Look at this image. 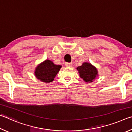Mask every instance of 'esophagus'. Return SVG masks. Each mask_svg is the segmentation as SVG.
I'll return each mask as SVG.
<instances>
[{
    "instance_id": "esophagus-1",
    "label": "esophagus",
    "mask_w": 132,
    "mask_h": 132,
    "mask_svg": "<svg viewBox=\"0 0 132 132\" xmlns=\"http://www.w3.org/2000/svg\"><path fill=\"white\" fill-rule=\"evenodd\" d=\"M65 65L67 67H71V66H72V63H66Z\"/></svg>"
}]
</instances>
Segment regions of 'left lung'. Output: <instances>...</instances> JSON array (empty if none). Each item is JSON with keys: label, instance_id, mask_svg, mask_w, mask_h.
I'll list each match as a JSON object with an SVG mask.
<instances>
[{"label": "left lung", "instance_id": "8db88e82", "mask_svg": "<svg viewBox=\"0 0 132 132\" xmlns=\"http://www.w3.org/2000/svg\"><path fill=\"white\" fill-rule=\"evenodd\" d=\"M77 70L80 77L86 82H93L98 76L97 69L90 63L84 62L81 66L77 67Z\"/></svg>", "mask_w": 132, "mask_h": 132}]
</instances>
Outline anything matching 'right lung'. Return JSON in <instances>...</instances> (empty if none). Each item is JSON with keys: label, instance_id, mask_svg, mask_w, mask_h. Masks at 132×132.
<instances>
[{"label": "right lung", "instance_id": "right-lung-1", "mask_svg": "<svg viewBox=\"0 0 132 132\" xmlns=\"http://www.w3.org/2000/svg\"><path fill=\"white\" fill-rule=\"evenodd\" d=\"M62 66L55 64L50 60H45L37 66L35 76L40 81L50 82L53 81Z\"/></svg>", "mask_w": 132, "mask_h": 132}]
</instances>
